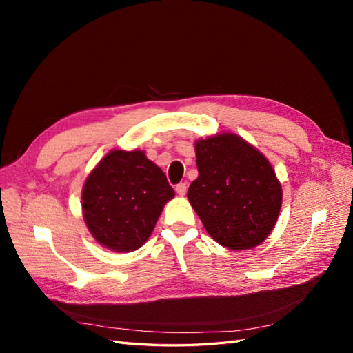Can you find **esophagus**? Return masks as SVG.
Here are the masks:
<instances>
[{
	"instance_id": "1",
	"label": "esophagus",
	"mask_w": 353,
	"mask_h": 353,
	"mask_svg": "<svg viewBox=\"0 0 353 353\" xmlns=\"http://www.w3.org/2000/svg\"><path fill=\"white\" fill-rule=\"evenodd\" d=\"M175 191L179 196H185L187 194V184L185 183H181L175 187Z\"/></svg>"
}]
</instances>
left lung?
Listing matches in <instances>:
<instances>
[{
    "mask_svg": "<svg viewBox=\"0 0 353 353\" xmlns=\"http://www.w3.org/2000/svg\"><path fill=\"white\" fill-rule=\"evenodd\" d=\"M199 176L188 200L209 236L231 250L261 244L275 227L283 190L261 152L236 134L194 144Z\"/></svg>",
    "mask_w": 353,
    "mask_h": 353,
    "instance_id": "8db88e82",
    "label": "left lung"
}]
</instances>
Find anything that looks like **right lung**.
<instances>
[{
  "label": "right lung",
  "instance_id": "add662e5",
  "mask_svg": "<svg viewBox=\"0 0 353 353\" xmlns=\"http://www.w3.org/2000/svg\"><path fill=\"white\" fill-rule=\"evenodd\" d=\"M175 196L163 170L141 150H112L82 190L83 219L92 237L113 252H134L150 237Z\"/></svg>",
  "mask_w": 353,
  "mask_h": 353
}]
</instances>
